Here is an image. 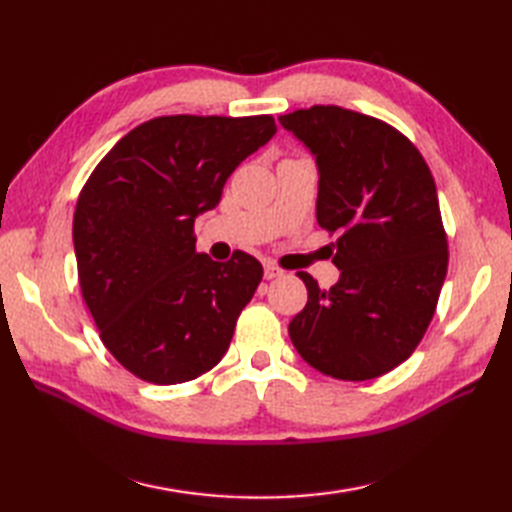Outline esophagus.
<instances>
[{
  "label": "esophagus",
  "mask_w": 512,
  "mask_h": 512,
  "mask_svg": "<svg viewBox=\"0 0 512 512\" xmlns=\"http://www.w3.org/2000/svg\"><path fill=\"white\" fill-rule=\"evenodd\" d=\"M284 275H286L284 270L273 266V264H266L264 266V279H279V277H284Z\"/></svg>",
  "instance_id": "34e87169"
}]
</instances>
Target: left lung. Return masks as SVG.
Segmentation results:
<instances>
[{"mask_svg": "<svg viewBox=\"0 0 512 512\" xmlns=\"http://www.w3.org/2000/svg\"><path fill=\"white\" fill-rule=\"evenodd\" d=\"M279 125L317 165L319 226L341 235L330 290L297 273L308 303L288 325L290 341L325 376H383L416 350L447 277L436 182L420 151L378 118L314 105Z\"/></svg>", "mask_w": 512, "mask_h": 512, "instance_id": "8db88e82", "label": "left lung"}]
</instances>
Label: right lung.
Here are the masks:
<instances>
[{"instance_id": "right-lung-1", "label": "right lung", "mask_w": 512, "mask_h": 512, "mask_svg": "<svg viewBox=\"0 0 512 512\" xmlns=\"http://www.w3.org/2000/svg\"><path fill=\"white\" fill-rule=\"evenodd\" d=\"M270 116H160L134 127L76 202L79 284L101 341L147 383L176 385L222 361L262 264L195 250V217L228 176L275 136Z\"/></svg>"}]
</instances>
